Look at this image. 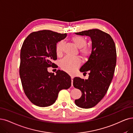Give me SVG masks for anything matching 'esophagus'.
I'll use <instances>...</instances> for the list:
<instances>
[{"instance_id": "obj_1", "label": "esophagus", "mask_w": 133, "mask_h": 133, "mask_svg": "<svg viewBox=\"0 0 133 133\" xmlns=\"http://www.w3.org/2000/svg\"><path fill=\"white\" fill-rule=\"evenodd\" d=\"M71 81H72L71 85H72V86H73V76H71Z\"/></svg>"}]
</instances>
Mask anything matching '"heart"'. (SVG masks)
Here are the masks:
<instances>
[{
    "label": "heart",
    "instance_id": "b5f03b06",
    "mask_svg": "<svg viewBox=\"0 0 133 133\" xmlns=\"http://www.w3.org/2000/svg\"><path fill=\"white\" fill-rule=\"evenodd\" d=\"M71 40L75 45L81 49L80 52L83 57L87 58L89 56L90 51L89 49L86 47L87 41L86 39L82 36H75L71 38ZM64 46V42L60 41L58 42L56 47V51L57 55H61ZM81 61L77 57H66L61 61L60 66L62 69L68 73H73L76 68L80 65Z\"/></svg>",
    "mask_w": 133,
    "mask_h": 133
}]
</instances>
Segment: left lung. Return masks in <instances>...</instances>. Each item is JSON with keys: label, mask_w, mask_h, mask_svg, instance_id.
<instances>
[{"label": "left lung", "mask_w": 133, "mask_h": 133, "mask_svg": "<svg viewBox=\"0 0 133 133\" xmlns=\"http://www.w3.org/2000/svg\"><path fill=\"white\" fill-rule=\"evenodd\" d=\"M89 37L91 53L88 60L80 68L81 72H89L88 79L73 78V86L79 89L82 96L75 100L76 105L83 109L95 106L105 95L114 77L116 65V49L112 37L98 29L75 33Z\"/></svg>", "instance_id": "obj_1"}]
</instances>
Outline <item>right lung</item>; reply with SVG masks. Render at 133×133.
I'll return each instance as SVG.
<instances>
[{
    "label": "right lung",
    "instance_id": "obj_1",
    "mask_svg": "<svg viewBox=\"0 0 133 133\" xmlns=\"http://www.w3.org/2000/svg\"><path fill=\"white\" fill-rule=\"evenodd\" d=\"M67 34L50 30L31 33L23 42L20 53L19 76L24 93L34 105L47 107L56 101L58 92L71 85L67 73L57 70L56 75L49 72L48 68L57 59V43Z\"/></svg>",
    "mask_w": 133,
    "mask_h": 133
}]
</instances>
